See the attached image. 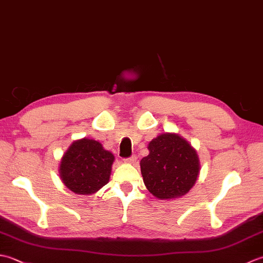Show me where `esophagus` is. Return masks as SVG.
<instances>
[{"instance_id": "1", "label": "esophagus", "mask_w": 263, "mask_h": 263, "mask_svg": "<svg viewBox=\"0 0 263 263\" xmlns=\"http://www.w3.org/2000/svg\"><path fill=\"white\" fill-rule=\"evenodd\" d=\"M124 161H125V163H127V164H135L136 161H137V156L136 155H132L131 157L125 158Z\"/></svg>"}]
</instances>
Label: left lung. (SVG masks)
<instances>
[{
	"label": "left lung",
	"instance_id": "left-lung-1",
	"mask_svg": "<svg viewBox=\"0 0 263 263\" xmlns=\"http://www.w3.org/2000/svg\"><path fill=\"white\" fill-rule=\"evenodd\" d=\"M149 155L140 161L144 185L158 199H174L187 193L197 181L200 164L195 150L173 133L150 141Z\"/></svg>",
	"mask_w": 263,
	"mask_h": 263
}]
</instances>
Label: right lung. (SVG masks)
Segmentation results:
<instances>
[{"label": "right lung", "mask_w": 263, "mask_h": 263, "mask_svg": "<svg viewBox=\"0 0 263 263\" xmlns=\"http://www.w3.org/2000/svg\"><path fill=\"white\" fill-rule=\"evenodd\" d=\"M114 156L99 142L81 139L66 150L60 166L63 183L77 194H91L108 183Z\"/></svg>", "instance_id": "add662e5"}]
</instances>
